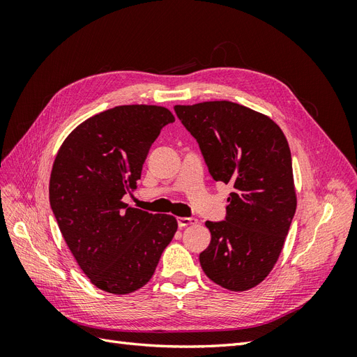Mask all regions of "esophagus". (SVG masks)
Returning <instances> with one entry per match:
<instances>
[{
    "mask_svg": "<svg viewBox=\"0 0 357 357\" xmlns=\"http://www.w3.org/2000/svg\"><path fill=\"white\" fill-rule=\"evenodd\" d=\"M177 223H178L180 228H185V226H189V225H197L198 219H195V218H178Z\"/></svg>",
    "mask_w": 357,
    "mask_h": 357,
    "instance_id": "1",
    "label": "esophagus"
}]
</instances>
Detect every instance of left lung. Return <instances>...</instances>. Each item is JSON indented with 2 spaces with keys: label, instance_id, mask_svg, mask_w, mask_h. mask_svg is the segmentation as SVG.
<instances>
[{
  "label": "left lung",
  "instance_id": "8db88e82",
  "mask_svg": "<svg viewBox=\"0 0 357 357\" xmlns=\"http://www.w3.org/2000/svg\"><path fill=\"white\" fill-rule=\"evenodd\" d=\"M208 172L231 185L225 220L205 222L210 245L199 255L215 284L243 291L271 273L296 210L287 139L271 119L231 101L176 105Z\"/></svg>",
  "mask_w": 357,
  "mask_h": 357
}]
</instances>
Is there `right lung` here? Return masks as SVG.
<instances>
[{
	"label": "right lung",
	"mask_w": 357,
	"mask_h": 357,
	"mask_svg": "<svg viewBox=\"0 0 357 357\" xmlns=\"http://www.w3.org/2000/svg\"><path fill=\"white\" fill-rule=\"evenodd\" d=\"M174 121L165 107L117 105L75 128L53 162L49 199L61 234L92 284L109 294L143 287L177 231L172 215L122 202Z\"/></svg>",
	"instance_id": "1"
}]
</instances>
